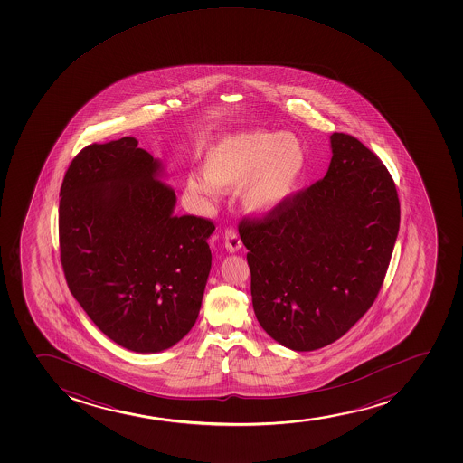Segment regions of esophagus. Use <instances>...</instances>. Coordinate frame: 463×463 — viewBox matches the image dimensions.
Listing matches in <instances>:
<instances>
[{
	"mask_svg": "<svg viewBox=\"0 0 463 463\" xmlns=\"http://www.w3.org/2000/svg\"><path fill=\"white\" fill-rule=\"evenodd\" d=\"M223 244H225V249L232 251V253H236V251L240 250L241 247H242L240 236H238V233H236L233 229L225 230V234H223Z\"/></svg>",
	"mask_w": 463,
	"mask_h": 463,
	"instance_id": "obj_1",
	"label": "esophagus"
}]
</instances>
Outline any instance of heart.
Returning <instances> with one entry per match:
<instances>
[{
    "label": "heart",
    "mask_w": 463,
    "mask_h": 463,
    "mask_svg": "<svg viewBox=\"0 0 463 463\" xmlns=\"http://www.w3.org/2000/svg\"><path fill=\"white\" fill-rule=\"evenodd\" d=\"M307 164L301 138L292 133L253 129L229 134L208 146L203 175L193 173V194L216 199L221 190L240 188L241 205L256 218L279 212L292 199Z\"/></svg>",
    "instance_id": "heart-1"
}]
</instances>
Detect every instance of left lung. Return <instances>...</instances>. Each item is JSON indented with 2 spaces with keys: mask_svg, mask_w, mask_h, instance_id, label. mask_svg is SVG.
<instances>
[{
  "mask_svg": "<svg viewBox=\"0 0 463 463\" xmlns=\"http://www.w3.org/2000/svg\"><path fill=\"white\" fill-rule=\"evenodd\" d=\"M330 148L321 181L240 223L256 318L297 352L334 343L366 314L399 234L397 188L382 160L349 134H332Z\"/></svg>",
  "mask_w": 463,
  "mask_h": 463,
  "instance_id": "1",
  "label": "left lung"
}]
</instances>
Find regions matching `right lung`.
<instances>
[{"label": "right lung", "mask_w": 463, "mask_h": 463, "mask_svg": "<svg viewBox=\"0 0 463 463\" xmlns=\"http://www.w3.org/2000/svg\"><path fill=\"white\" fill-rule=\"evenodd\" d=\"M134 137L92 144L60 190V260L71 293L128 351L156 354L196 323L214 223L175 214L164 166Z\"/></svg>", "instance_id": "right-lung-1"}]
</instances>
